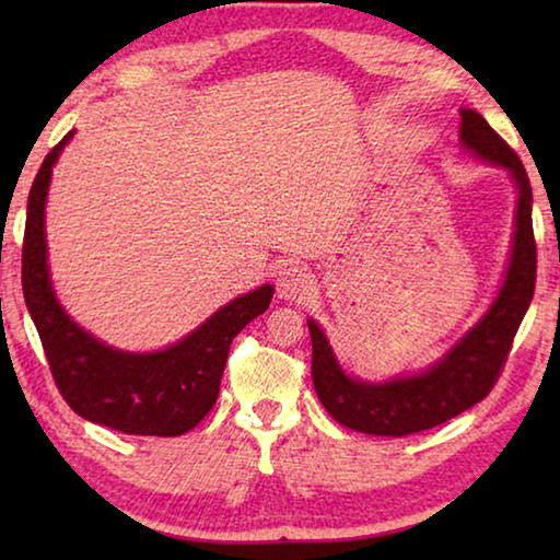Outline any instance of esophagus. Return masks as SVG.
I'll use <instances>...</instances> for the list:
<instances>
[{
  "label": "esophagus",
  "instance_id": "obj_1",
  "mask_svg": "<svg viewBox=\"0 0 560 560\" xmlns=\"http://www.w3.org/2000/svg\"><path fill=\"white\" fill-rule=\"evenodd\" d=\"M308 289H311V277L301 267H287L279 273V281H277L279 299L296 301L306 296Z\"/></svg>",
  "mask_w": 560,
  "mask_h": 560
}]
</instances>
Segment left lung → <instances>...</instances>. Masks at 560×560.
Returning <instances> with one entry per match:
<instances>
[{"label": "left lung", "instance_id": "1", "mask_svg": "<svg viewBox=\"0 0 560 560\" xmlns=\"http://www.w3.org/2000/svg\"><path fill=\"white\" fill-rule=\"evenodd\" d=\"M459 143L474 158L501 167L516 187L514 236L504 281L487 314L454 343L447 353L420 373L395 375L390 381L373 383L353 377L343 371L330 348L328 338L314 318H308L311 377L320 405L346 428L377 434V438H405L422 430H432L452 417L485 400L501 365L514 343V336L524 320L536 287V242L530 224V183L518 155L485 116L471 108H459Z\"/></svg>", "mask_w": 560, "mask_h": 560}]
</instances>
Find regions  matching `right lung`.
<instances>
[{
	"mask_svg": "<svg viewBox=\"0 0 560 560\" xmlns=\"http://www.w3.org/2000/svg\"><path fill=\"white\" fill-rule=\"evenodd\" d=\"M73 132H66L44 158L26 205L22 249L26 308L39 330L54 381L75 415L126 434L177 438L212 410L232 338L269 308L273 287L261 283L242 293L192 334L153 353L113 348L81 328L56 299L44 222L54 165Z\"/></svg>",
	"mask_w": 560,
	"mask_h": 560,
	"instance_id": "add662e5",
	"label": "right lung"
}]
</instances>
